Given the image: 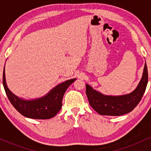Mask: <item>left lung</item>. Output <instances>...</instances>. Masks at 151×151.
<instances>
[{
  "instance_id": "obj_1",
  "label": "left lung",
  "mask_w": 151,
  "mask_h": 151,
  "mask_svg": "<svg viewBox=\"0 0 151 151\" xmlns=\"http://www.w3.org/2000/svg\"><path fill=\"white\" fill-rule=\"evenodd\" d=\"M146 63L138 86L132 92L119 96L104 94L86 84V93L89 104L100 115L121 116L131 112L141 101L148 84Z\"/></svg>"
}]
</instances>
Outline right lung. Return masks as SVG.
<instances>
[{"label": "right lung", "mask_w": 151, "mask_h": 151, "mask_svg": "<svg viewBox=\"0 0 151 151\" xmlns=\"http://www.w3.org/2000/svg\"><path fill=\"white\" fill-rule=\"evenodd\" d=\"M76 79H71L58 84L42 97L25 99L19 97L8 89L6 84L5 67L3 84L6 95L14 108L24 116L34 119H49L57 115L62 108V98L66 90Z\"/></svg>", "instance_id": "right-lung-1"}]
</instances>
